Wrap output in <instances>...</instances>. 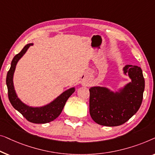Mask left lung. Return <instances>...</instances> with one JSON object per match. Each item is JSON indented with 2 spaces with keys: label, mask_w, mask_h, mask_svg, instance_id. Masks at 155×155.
<instances>
[{
  "label": "left lung",
  "mask_w": 155,
  "mask_h": 155,
  "mask_svg": "<svg viewBox=\"0 0 155 155\" xmlns=\"http://www.w3.org/2000/svg\"><path fill=\"white\" fill-rule=\"evenodd\" d=\"M124 72L131 79L119 92L114 93L104 87L89 89V111L97 124L105 126H120L131 118L142 104L145 89L142 69L140 67L126 65Z\"/></svg>",
  "instance_id": "left-lung-1"
}]
</instances>
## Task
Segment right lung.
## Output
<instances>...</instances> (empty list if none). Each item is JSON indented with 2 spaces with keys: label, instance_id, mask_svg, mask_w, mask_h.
Here are the masks:
<instances>
[{
  "label": "right lung",
  "instance_id": "add662e5",
  "mask_svg": "<svg viewBox=\"0 0 155 155\" xmlns=\"http://www.w3.org/2000/svg\"><path fill=\"white\" fill-rule=\"evenodd\" d=\"M33 45V43H29L26 45L20 53L17 54L12 59L11 67L8 71L6 77V84L8 87V98L10 103L15 110H17L22 116L31 123L34 124H45L53 121L61 114L64 108L67 100L75 91L74 88H71L64 91L60 96L54 100L51 103L41 107H32L23 103L17 96L13 85V74H14L15 67L19 59L24 55L27 49Z\"/></svg>",
  "mask_w": 155,
  "mask_h": 155
}]
</instances>
